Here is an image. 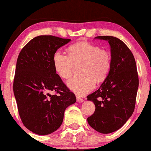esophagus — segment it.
I'll list each match as a JSON object with an SVG mask.
<instances>
[{"mask_svg": "<svg viewBox=\"0 0 151 151\" xmlns=\"http://www.w3.org/2000/svg\"><path fill=\"white\" fill-rule=\"evenodd\" d=\"M76 100H77L78 102H83V99L80 98V97H78V96L76 97Z\"/></svg>", "mask_w": 151, "mask_h": 151, "instance_id": "esophagus-1", "label": "esophagus"}]
</instances>
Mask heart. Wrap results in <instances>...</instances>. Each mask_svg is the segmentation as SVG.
I'll use <instances>...</instances> for the list:
<instances>
[{"label": "heart", "instance_id": "heart-1", "mask_svg": "<svg viewBox=\"0 0 151 151\" xmlns=\"http://www.w3.org/2000/svg\"><path fill=\"white\" fill-rule=\"evenodd\" d=\"M68 53L57 51L53 55V64L61 77L68 78L73 75L75 65H81L82 75L67 81L72 91L79 96L88 93L94 88L96 81L102 82L112 68V56L109 51L89 42H81L69 47Z\"/></svg>", "mask_w": 151, "mask_h": 151}]
</instances>
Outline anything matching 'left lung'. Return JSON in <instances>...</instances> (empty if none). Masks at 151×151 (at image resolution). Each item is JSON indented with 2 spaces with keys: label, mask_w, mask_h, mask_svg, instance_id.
I'll use <instances>...</instances> for the list:
<instances>
[{
  "label": "left lung",
  "mask_w": 151,
  "mask_h": 151,
  "mask_svg": "<svg viewBox=\"0 0 151 151\" xmlns=\"http://www.w3.org/2000/svg\"><path fill=\"white\" fill-rule=\"evenodd\" d=\"M96 39L109 41L112 68L100 88L87 96L96 106L87 122L100 133L110 134L120 129L133 114L138 75L133 53L122 40L111 36H99Z\"/></svg>",
  "instance_id": "1"
}]
</instances>
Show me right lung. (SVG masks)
Here are the masks:
<instances>
[{
	"instance_id": "obj_1",
	"label": "right lung",
	"mask_w": 151,
	"mask_h": 151,
	"mask_svg": "<svg viewBox=\"0 0 151 151\" xmlns=\"http://www.w3.org/2000/svg\"><path fill=\"white\" fill-rule=\"evenodd\" d=\"M70 39L41 35L23 47L18 55L13 93L18 112L25 127L33 133L47 135L60 127L65 110L76 102L56 73L53 55ZM51 92L56 94L51 95Z\"/></svg>"
}]
</instances>
